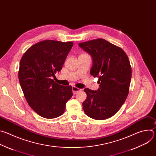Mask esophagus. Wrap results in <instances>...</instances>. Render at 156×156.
<instances>
[{
	"instance_id": "1",
	"label": "esophagus",
	"mask_w": 156,
	"mask_h": 156,
	"mask_svg": "<svg viewBox=\"0 0 156 156\" xmlns=\"http://www.w3.org/2000/svg\"><path fill=\"white\" fill-rule=\"evenodd\" d=\"M83 90L82 89H79L75 86H73L72 87V91H73V93L75 94H76L77 93L80 92V91H81Z\"/></svg>"
}]
</instances>
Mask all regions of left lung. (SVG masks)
<instances>
[{
    "instance_id": "1",
    "label": "left lung",
    "mask_w": 156,
    "mask_h": 156,
    "mask_svg": "<svg viewBox=\"0 0 156 156\" xmlns=\"http://www.w3.org/2000/svg\"><path fill=\"white\" fill-rule=\"evenodd\" d=\"M78 46L92 57L90 73L99 78L96 91L85 88L86 99L83 102L84 113L101 120L115 115L125 101L129 92L131 68L125 52L103 39L80 43Z\"/></svg>"
}]
</instances>
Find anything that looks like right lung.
I'll return each instance as SVG.
<instances>
[{"instance_id": "add662e5", "label": "right lung", "mask_w": 156, "mask_h": 156, "mask_svg": "<svg viewBox=\"0 0 156 156\" xmlns=\"http://www.w3.org/2000/svg\"><path fill=\"white\" fill-rule=\"evenodd\" d=\"M73 46L72 42L46 40L30 47L22 57L18 78L24 96L32 109L46 119L62 115L73 96L71 86L56 83L59 72Z\"/></svg>"}]
</instances>
